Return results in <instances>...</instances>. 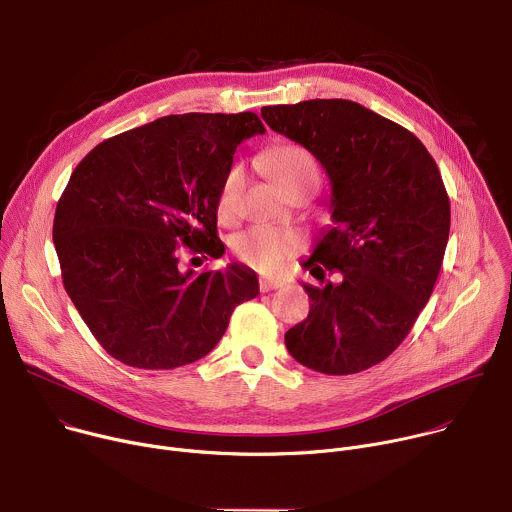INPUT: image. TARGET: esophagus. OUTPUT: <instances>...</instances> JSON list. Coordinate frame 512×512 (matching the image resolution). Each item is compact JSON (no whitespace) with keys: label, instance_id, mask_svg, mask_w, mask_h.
Masks as SVG:
<instances>
[{"label":"esophagus","instance_id":"34e87169","mask_svg":"<svg viewBox=\"0 0 512 512\" xmlns=\"http://www.w3.org/2000/svg\"><path fill=\"white\" fill-rule=\"evenodd\" d=\"M281 285H283L281 279H261V281H259V289L263 291V294H265V291L277 289V287H281Z\"/></svg>","mask_w":512,"mask_h":512}]
</instances>
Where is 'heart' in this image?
<instances>
[{
  "mask_svg": "<svg viewBox=\"0 0 512 512\" xmlns=\"http://www.w3.org/2000/svg\"><path fill=\"white\" fill-rule=\"evenodd\" d=\"M261 164L269 170L273 180L285 190L294 192L306 186H316L320 170L314 156L296 143H277L261 156ZM245 188V170L233 166L218 192V212L221 216H235ZM302 249L300 235L281 231L269 225H255L233 239V253L249 267L271 273L277 271L289 257Z\"/></svg>",
  "mask_w": 512,
  "mask_h": 512,
  "instance_id": "heart-1",
  "label": "heart"
}]
</instances>
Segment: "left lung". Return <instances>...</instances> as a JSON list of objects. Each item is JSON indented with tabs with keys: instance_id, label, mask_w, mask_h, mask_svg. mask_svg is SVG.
<instances>
[{
	"instance_id": "1",
	"label": "left lung",
	"mask_w": 512,
	"mask_h": 512,
	"mask_svg": "<svg viewBox=\"0 0 512 512\" xmlns=\"http://www.w3.org/2000/svg\"><path fill=\"white\" fill-rule=\"evenodd\" d=\"M265 123L322 164L334 227L304 267L310 314L285 332L304 367L354 375L383 362L411 332L440 275L450 198L425 145L405 127L346 99L263 107Z\"/></svg>"
}]
</instances>
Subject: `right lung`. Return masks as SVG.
Returning a JSON list of instances; mask_svg holds the SVG:
<instances>
[{"label":"right lung","instance_id":"right-lung-1","mask_svg":"<svg viewBox=\"0 0 512 512\" xmlns=\"http://www.w3.org/2000/svg\"><path fill=\"white\" fill-rule=\"evenodd\" d=\"M265 133L251 113H184L101 141L72 172L54 214L62 283L99 344L135 369L206 356L235 308L259 294L241 263L182 271V251L225 253L218 192L237 145Z\"/></svg>","mask_w":512,"mask_h":512}]
</instances>
